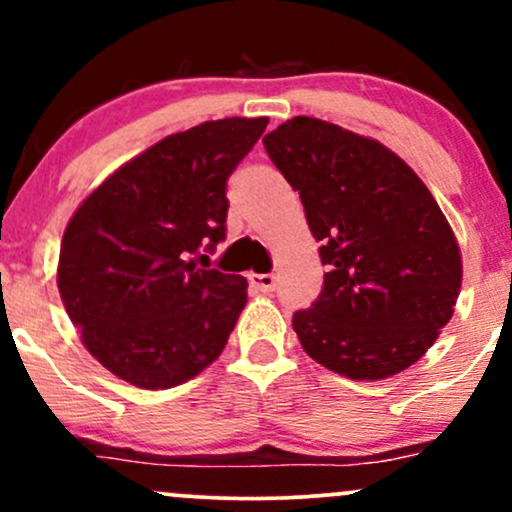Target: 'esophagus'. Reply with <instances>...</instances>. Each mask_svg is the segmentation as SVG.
I'll use <instances>...</instances> for the list:
<instances>
[{
    "mask_svg": "<svg viewBox=\"0 0 512 512\" xmlns=\"http://www.w3.org/2000/svg\"><path fill=\"white\" fill-rule=\"evenodd\" d=\"M250 284L257 286L262 293H272L276 286V276L274 274H250Z\"/></svg>",
    "mask_w": 512,
    "mask_h": 512,
    "instance_id": "esophagus-1",
    "label": "esophagus"
}]
</instances>
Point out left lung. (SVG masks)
Here are the masks:
<instances>
[{
	"label": "left lung",
	"instance_id": "left-lung-1",
	"mask_svg": "<svg viewBox=\"0 0 512 512\" xmlns=\"http://www.w3.org/2000/svg\"><path fill=\"white\" fill-rule=\"evenodd\" d=\"M301 195L327 267L320 296L293 315L301 346L351 380L414 366L455 313L462 255L424 180L395 151L298 115L262 139Z\"/></svg>",
	"mask_w": 512,
	"mask_h": 512
}]
</instances>
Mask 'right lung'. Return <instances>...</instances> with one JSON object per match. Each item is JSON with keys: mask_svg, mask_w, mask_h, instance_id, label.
I'll return each mask as SVG.
<instances>
[{"mask_svg": "<svg viewBox=\"0 0 512 512\" xmlns=\"http://www.w3.org/2000/svg\"><path fill=\"white\" fill-rule=\"evenodd\" d=\"M267 122L226 117L170 134L105 178L64 228V310L125 383L168 390L221 356L248 281L197 269L190 255L226 238V182Z\"/></svg>", "mask_w": 512, "mask_h": 512, "instance_id": "obj_1", "label": "right lung"}]
</instances>
